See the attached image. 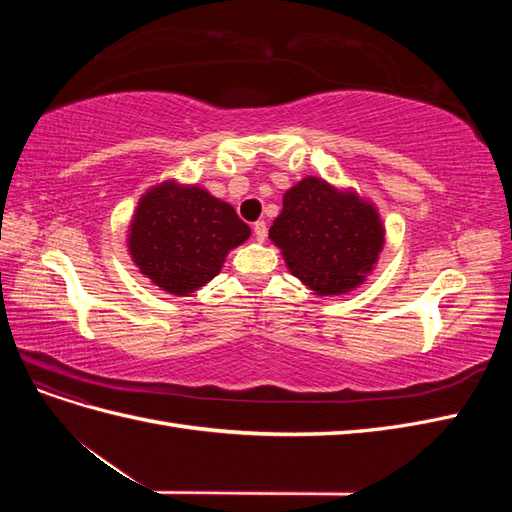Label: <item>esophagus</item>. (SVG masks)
Instances as JSON below:
<instances>
[{
  "instance_id": "obj_1",
  "label": "esophagus",
  "mask_w": 512,
  "mask_h": 512,
  "mask_svg": "<svg viewBox=\"0 0 512 512\" xmlns=\"http://www.w3.org/2000/svg\"><path fill=\"white\" fill-rule=\"evenodd\" d=\"M254 237H256V241H265L267 239V224L265 222H256L254 224Z\"/></svg>"
}]
</instances>
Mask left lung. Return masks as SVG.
Listing matches in <instances>:
<instances>
[{
  "label": "left lung",
  "mask_w": 512,
  "mask_h": 512,
  "mask_svg": "<svg viewBox=\"0 0 512 512\" xmlns=\"http://www.w3.org/2000/svg\"><path fill=\"white\" fill-rule=\"evenodd\" d=\"M384 235L371 200L314 175L286 190L282 213L269 230L288 271L318 297L359 288L376 267Z\"/></svg>",
  "instance_id": "left-lung-1"
}]
</instances>
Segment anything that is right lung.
<instances>
[{
	"label": "right lung",
	"mask_w": 512,
	"mask_h": 512,
	"mask_svg": "<svg viewBox=\"0 0 512 512\" xmlns=\"http://www.w3.org/2000/svg\"><path fill=\"white\" fill-rule=\"evenodd\" d=\"M250 235L232 205L200 185L166 179L138 200L128 252L153 286L173 297H190L222 271L228 252Z\"/></svg>",
	"instance_id": "obj_1"
}]
</instances>
